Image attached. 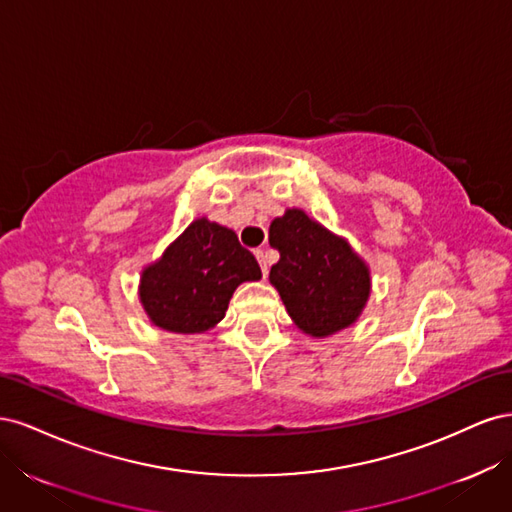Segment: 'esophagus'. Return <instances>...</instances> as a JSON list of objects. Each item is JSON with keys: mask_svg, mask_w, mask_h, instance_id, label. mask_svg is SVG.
Here are the masks:
<instances>
[{"mask_svg": "<svg viewBox=\"0 0 512 512\" xmlns=\"http://www.w3.org/2000/svg\"><path fill=\"white\" fill-rule=\"evenodd\" d=\"M256 258H258V262H260L262 275L267 277V273H269V260H267V254H265V250H256Z\"/></svg>", "mask_w": 512, "mask_h": 512, "instance_id": "obj_1", "label": "esophagus"}]
</instances>
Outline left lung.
Returning a JSON list of instances; mask_svg holds the SVG:
<instances>
[{"instance_id":"left-lung-1","label":"left lung","mask_w":512,"mask_h":512,"mask_svg":"<svg viewBox=\"0 0 512 512\" xmlns=\"http://www.w3.org/2000/svg\"><path fill=\"white\" fill-rule=\"evenodd\" d=\"M269 243L280 252L269 280L301 331L327 337L359 318L369 297V271L344 239L301 209H288L273 220Z\"/></svg>"}]
</instances>
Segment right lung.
Instances as JSON below:
<instances>
[{"label": "right lung", "instance_id": "right-lung-1", "mask_svg": "<svg viewBox=\"0 0 512 512\" xmlns=\"http://www.w3.org/2000/svg\"><path fill=\"white\" fill-rule=\"evenodd\" d=\"M254 254L230 228L196 220L143 271L141 301L151 322L173 333H203L218 324L241 282L260 280Z\"/></svg>", "mask_w": 512, "mask_h": 512}]
</instances>
